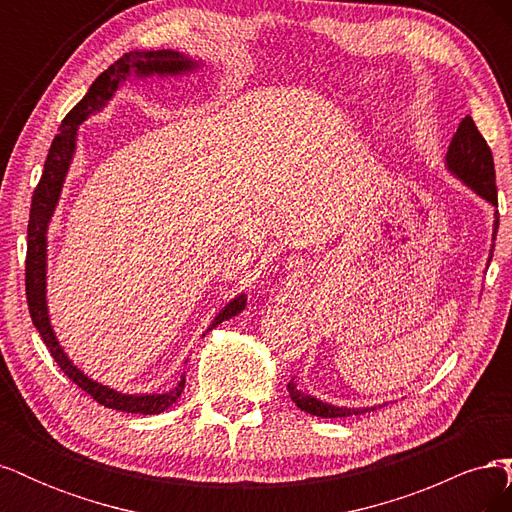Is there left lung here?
<instances>
[{"instance_id": "left-lung-1", "label": "left lung", "mask_w": 512, "mask_h": 512, "mask_svg": "<svg viewBox=\"0 0 512 512\" xmlns=\"http://www.w3.org/2000/svg\"><path fill=\"white\" fill-rule=\"evenodd\" d=\"M444 166L455 179H459L463 185H468V188L478 198L487 200V203L493 207L491 241H495V235H498V226H500V215H498V188H495L493 156H491V149L483 138V134H480L478 128L474 126L472 117H466L459 123L453 141H451V145H448ZM493 247H495V243H491L487 265L493 256ZM288 393H290V399L294 401V406L301 408L307 414L322 416V418L356 416V414H365V412L380 408V404L378 406H363V408H348V406L329 404V401H322L314 395L303 393L299 389L297 378H292L288 382Z\"/></svg>"}]
</instances>
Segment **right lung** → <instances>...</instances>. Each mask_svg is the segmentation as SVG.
I'll list each match as a JSON object with an SVG mask.
<instances>
[{
  "mask_svg": "<svg viewBox=\"0 0 512 512\" xmlns=\"http://www.w3.org/2000/svg\"><path fill=\"white\" fill-rule=\"evenodd\" d=\"M205 68L203 59L190 57L185 53L173 49H160V51H130L119 57L115 64L104 70L94 85L89 87L87 96L76 104L68 117L61 121V128L53 138V145L49 149V156L44 162V173L40 177L38 188L34 190L32 198V211H29V224H27V260H25V294H27V307L29 316H32L34 327L38 329L42 342L49 348L55 363L61 371L76 384L81 386L85 393L94 397L98 404L119 412H132V414H160L168 410L185 389V371L181 374L179 382L166 393H123L111 389L94 378H89L81 367H76L74 361L61 348L59 339L49 316V301H46V256H49V226L59 205L61 190L68 177L70 164L76 153V141H79V128L81 123L87 121L91 115L100 113L102 108L111 102L117 94V89L130 81H147L158 76V79H175V76H188ZM247 305V294L241 292L235 299H230L220 312L211 320L207 331L218 327L220 322L230 320L232 316L241 314ZM205 335V333H203Z\"/></svg>",
  "mask_w": 512,
  "mask_h": 512,
  "instance_id": "1",
  "label": "right lung"
}]
</instances>
